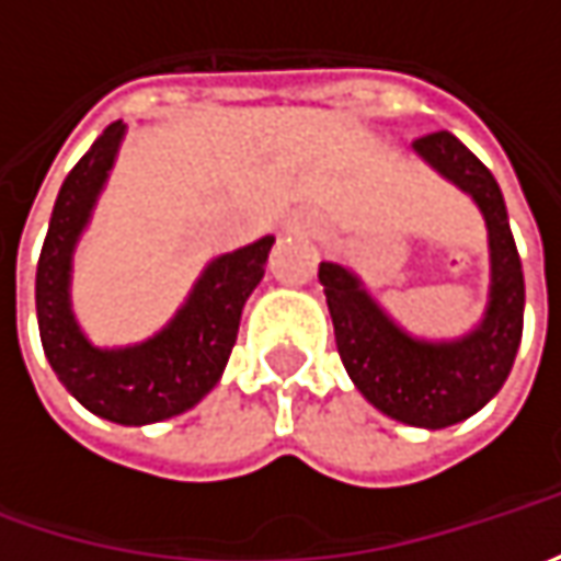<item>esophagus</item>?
I'll return each mask as SVG.
<instances>
[{"label":"esophagus","instance_id":"esophagus-1","mask_svg":"<svg viewBox=\"0 0 561 561\" xmlns=\"http://www.w3.org/2000/svg\"><path fill=\"white\" fill-rule=\"evenodd\" d=\"M296 227H306V225H296Z\"/></svg>","mask_w":561,"mask_h":561}]
</instances>
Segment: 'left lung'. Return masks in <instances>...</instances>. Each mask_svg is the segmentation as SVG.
<instances>
[{"mask_svg":"<svg viewBox=\"0 0 561 561\" xmlns=\"http://www.w3.org/2000/svg\"><path fill=\"white\" fill-rule=\"evenodd\" d=\"M412 149L484 215L490 299L481 324L459 340H419L377 306L350 268L321 262L318 280L334 318L336 353L358 393L390 419L437 431L471 419L506 383L525 324V274L503 193L486 164L449 130L419 137Z\"/></svg>","mask_w":561,"mask_h":561,"instance_id":"1","label":"left lung"}]
</instances>
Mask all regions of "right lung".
I'll list each match as a JSON object with an SVG mask.
<instances>
[{
  "mask_svg": "<svg viewBox=\"0 0 561 561\" xmlns=\"http://www.w3.org/2000/svg\"><path fill=\"white\" fill-rule=\"evenodd\" d=\"M124 130L121 121L108 124L58 190L36 262V321L53 371L83 409L115 424H152L193 409L218 383L249 293L265 277L274 237L215 259L156 336L121 350L93 346L71 312V259Z\"/></svg>",
  "mask_w": 561,
  "mask_h": 561,
  "instance_id": "add662e5",
  "label": "right lung"
}]
</instances>
